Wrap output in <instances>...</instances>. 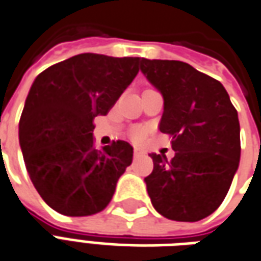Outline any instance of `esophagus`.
<instances>
[{
  "mask_svg": "<svg viewBox=\"0 0 261 261\" xmlns=\"http://www.w3.org/2000/svg\"><path fill=\"white\" fill-rule=\"evenodd\" d=\"M133 154H135V157H140V155H143L144 151L143 149H140V147H135V149H133Z\"/></svg>",
  "mask_w": 261,
  "mask_h": 261,
  "instance_id": "obj_1",
  "label": "esophagus"
}]
</instances>
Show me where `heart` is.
I'll list each match as a JSON object with an SVG mask.
<instances>
[{
	"label": "heart",
	"instance_id": "1",
	"mask_svg": "<svg viewBox=\"0 0 261 261\" xmlns=\"http://www.w3.org/2000/svg\"><path fill=\"white\" fill-rule=\"evenodd\" d=\"M143 136H144L143 130H136V132H135V138L136 139H142Z\"/></svg>",
	"mask_w": 261,
	"mask_h": 261
}]
</instances>
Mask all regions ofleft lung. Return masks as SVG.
<instances>
[{"label": "left lung", "instance_id": "obj_1", "mask_svg": "<svg viewBox=\"0 0 261 261\" xmlns=\"http://www.w3.org/2000/svg\"><path fill=\"white\" fill-rule=\"evenodd\" d=\"M140 70L163 96L160 130L172 136L175 151L171 161L150 154L151 204L168 220H203L225 199L239 167L237 110L220 82L186 62L142 58Z\"/></svg>", "mask_w": 261, "mask_h": 261}]
</instances>
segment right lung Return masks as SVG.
Returning <instances> with one entry per match:
<instances>
[{
    "label": "right lung",
    "mask_w": 261,
    "mask_h": 261,
    "mask_svg": "<svg viewBox=\"0 0 261 261\" xmlns=\"http://www.w3.org/2000/svg\"><path fill=\"white\" fill-rule=\"evenodd\" d=\"M139 57L79 54L41 72L19 121L26 170L43 200L64 216L104 210L133 147H94L93 119L106 115L139 72Z\"/></svg>",
    "instance_id": "obj_1"
}]
</instances>
